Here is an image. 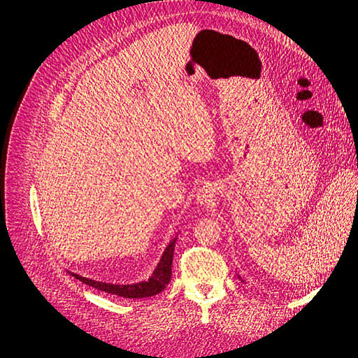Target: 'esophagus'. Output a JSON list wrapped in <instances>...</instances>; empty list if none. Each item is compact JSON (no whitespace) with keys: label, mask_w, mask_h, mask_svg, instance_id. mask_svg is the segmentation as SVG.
Here are the masks:
<instances>
[{"label":"esophagus","mask_w":358,"mask_h":358,"mask_svg":"<svg viewBox=\"0 0 358 358\" xmlns=\"http://www.w3.org/2000/svg\"><path fill=\"white\" fill-rule=\"evenodd\" d=\"M215 194H217V188L214 184H211V182L204 184L197 192V197H196L197 204H200L203 207H210L215 201Z\"/></svg>","instance_id":"34e87169"}]
</instances>
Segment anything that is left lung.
Segmentation results:
<instances>
[{
  "label": "left lung",
  "mask_w": 358,
  "mask_h": 358,
  "mask_svg": "<svg viewBox=\"0 0 358 358\" xmlns=\"http://www.w3.org/2000/svg\"><path fill=\"white\" fill-rule=\"evenodd\" d=\"M238 278H240V280H241V277H240V275H238Z\"/></svg>",
  "instance_id": "1"
}]
</instances>
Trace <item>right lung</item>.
<instances>
[{"mask_svg":"<svg viewBox=\"0 0 358 358\" xmlns=\"http://www.w3.org/2000/svg\"><path fill=\"white\" fill-rule=\"evenodd\" d=\"M176 241L177 237L170 241L167 245L164 254H162L159 263L157 268L152 271V275L147 281L136 282V284H111V282H103V281H95L91 278L81 277L78 274H73L77 280L83 281L84 284L94 287L96 289H101L106 292H110V294L120 296L124 299H145V297H152L158 292H161L167 287V284L171 280V266H173V257H174V248H176Z\"/></svg>","mask_w":358,"mask_h":358,"instance_id":"right-lung-1","label":"right lung"}]
</instances>
